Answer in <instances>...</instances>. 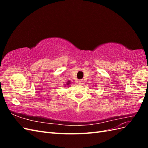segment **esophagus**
Masks as SVG:
<instances>
[{"label":"esophagus","instance_id":"esophagus-1","mask_svg":"<svg viewBox=\"0 0 148 148\" xmlns=\"http://www.w3.org/2000/svg\"><path fill=\"white\" fill-rule=\"evenodd\" d=\"M84 83V80H83V79L78 80V84H79V85H83Z\"/></svg>","mask_w":148,"mask_h":148}]
</instances>
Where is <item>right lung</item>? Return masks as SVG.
Instances as JSON below:
<instances>
[{
  "mask_svg": "<svg viewBox=\"0 0 148 148\" xmlns=\"http://www.w3.org/2000/svg\"><path fill=\"white\" fill-rule=\"evenodd\" d=\"M70 83H71V82H70V81H69L68 82L66 83V84H64V86L65 87V86H66V85H67V86H69V85H70Z\"/></svg>",
  "mask_w": 148,
  "mask_h": 148,
  "instance_id": "right-lung-1",
  "label": "right lung"
}]
</instances>
